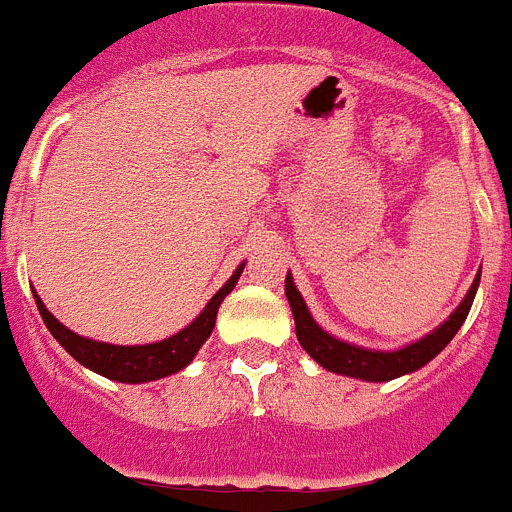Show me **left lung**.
<instances>
[{"mask_svg":"<svg viewBox=\"0 0 512 512\" xmlns=\"http://www.w3.org/2000/svg\"><path fill=\"white\" fill-rule=\"evenodd\" d=\"M478 283H480V273L475 276L468 296L463 298V303L455 308L453 316H450L443 326L435 328L433 333H428V336L421 338V341L391 353L368 351V348L351 346V343L338 341V338H333L331 333L323 331V328L313 321L311 313H308L306 301L301 298L298 288L293 286L291 273L286 276V298L288 303H291L293 321H296L298 343L306 348V353L313 358V361L321 363L326 371L378 383V381H393V378L398 376H406V373L418 371V368L426 366L428 361H433V358L438 356L450 341H453L458 328L463 326V321L468 318L475 291H478Z\"/></svg>","mask_w":512,"mask_h":512,"instance_id":"8db88e82","label":"left lung"}]
</instances>
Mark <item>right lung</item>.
<instances>
[{
    "label": "right lung",
    "mask_w": 512,
    "mask_h": 512,
    "mask_svg": "<svg viewBox=\"0 0 512 512\" xmlns=\"http://www.w3.org/2000/svg\"><path fill=\"white\" fill-rule=\"evenodd\" d=\"M241 271H244V263L236 268L234 276L224 283V288H219V291L214 293V298L206 303L204 311H201L184 331L166 338V341L146 343V346H111V343H99L91 341V338L77 336V333L69 331L67 326H62V323L47 311V306H44L42 298H39L37 293H34V301H37L39 313H42L44 323H47V328L52 331V336L57 338L64 346V351H67L69 356L77 358L82 366L91 368L94 373H101L104 378H111V381L144 383L171 376V373L189 366L191 358H194L196 351L201 348V343H204L206 338L211 336V331H214L216 313H219L221 301L226 298V293L234 291Z\"/></svg>",
    "instance_id": "obj_1"
}]
</instances>
